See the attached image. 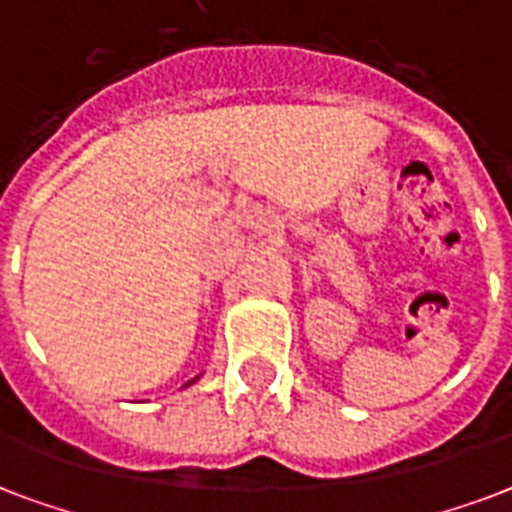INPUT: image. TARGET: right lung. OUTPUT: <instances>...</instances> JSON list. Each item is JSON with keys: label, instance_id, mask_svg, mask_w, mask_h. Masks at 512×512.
<instances>
[{"label": "right lung", "instance_id": "add662e5", "mask_svg": "<svg viewBox=\"0 0 512 512\" xmlns=\"http://www.w3.org/2000/svg\"><path fill=\"white\" fill-rule=\"evenodd\" d=\"M189 384H192V382H189Z\"/></svg>", "mask_w": 512, "mask_h": 512}]
</instances>
